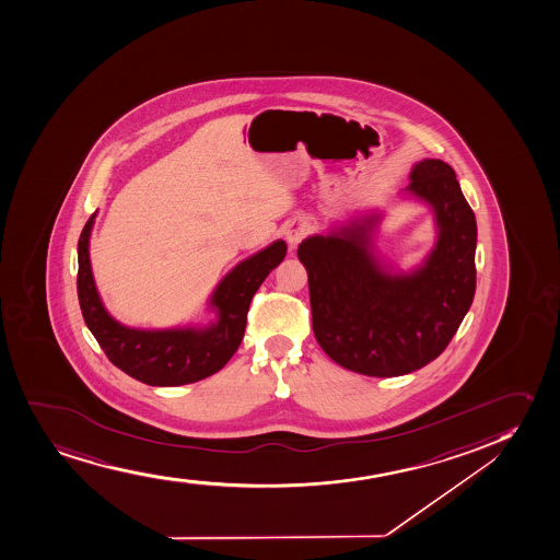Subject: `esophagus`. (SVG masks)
<instances>
[{
    "instance_id": "esophagus-1",
    "label": "esophagus",
    "mask_w": 560,
    "mask_h": 560,
    "mask_svg": "<svg viewBox=\"0 0 560 560\" xmlns=\"http://www.w3.org/2000/svg\"><path fill=\"white\" fill-rule=\"evenodd\" d=\"M308 233H311V225H308L307 221L294 220L284 226V236H287L290 247H295V245L300 244Z\"/></svg>"
}]
</instances>
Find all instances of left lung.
Masks as SVG:
<instances>
[{"instance_id":"1","label":"left lung","mask_w":560,"mask_h":560,"mask_svg":"<svg viewBox=\"0 0 560 560\" xmlns=\"http://www.w3.org/2000/svg\"><path fill=\"white\" fill-rule=\"evenodd\" d=\"M406 191L435 214L438 242L411 273H390L372 249L380 215L303 240L313 331L335 363L365 376L419 371L445 350L471 307L477 220L443 160L413 165Z\"/></svg>"}]
</instances>
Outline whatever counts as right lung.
I'll return each instance as SVG.
<instances>
[{"instance_id":"1","label":"right lung","mask_w":560,"mask_h":560,"mask_svg":"<svg viewBox=\"0 0 560 560\" xmlns=\"http://www.w3.org/2000/svg\"><path fill=\"white\" fill-rule=\"evenodd\" d=\"M93 223L95 214L78 242V300L83 320L115 366L154 387L194 384L221 371L244 339L253 295L287 255V244L277 240L229 271L210 298L218 320L208 327L133 329L112 318L102 305L89 260Z\"/></svg>"}]
</instances>
